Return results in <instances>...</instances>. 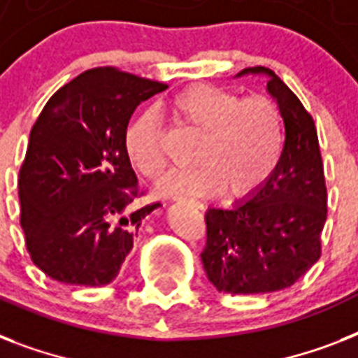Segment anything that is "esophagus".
I'll use <instances>...</instances> for the list:
<instances>
[{"label":"esophagus","instance_id":"esophagus-1","mask_svg":"<svg viewBox=\"0 0 358 358\" xmlns=\"http://www.w3.org/2000/svg\"><path fill=\"white\" fill-rule=\"evenodd\" d=\"M176 201H180V202H193V204H196V202L193 201V199H185V196H176Z\"/></svg>","mask_w":358,"mask_h":358}]
</instances>
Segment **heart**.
<instances>
[{"instance_id": "obj_1", "label": "heart", "mask_w": 358, "mask_h": 358, "mask_svg": "<svg viewBox=\"0 0 358 358\" xmlns=\"http://www.w3.org/2000/svg\"><path fill=\"white\" fill-rule=\"evenodd\" d=\"M174 119L201 131L195 167L173 169L157 182L159 195L215 193L221 187L232 196L260 189L275 173L284 148L280 109L266 94L241 98L221 87L193 85L171 100ZM124 152L129 163L148 178L165 167L162 126L146 109L124 131Z\"/></svg>"}]
</instances>
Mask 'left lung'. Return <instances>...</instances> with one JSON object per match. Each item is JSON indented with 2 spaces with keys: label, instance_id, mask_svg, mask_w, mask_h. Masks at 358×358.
I'll return each instance as SVG.
<instances>
[{
  "label": "left lung",
  "instance_id": "1",
  "mask_svg": "<svg viewBox=\"0 0 358 358\" xmlns=\"http://www.w3.org/2000/svg\"><path fill=\"white\" fill-rule=\"evenodd\" d=\"M266 76L267 92L284 120V148L275 173L234 206L206 212L202 264L217 292L271 294L289 288L322 255L327 187L314 120L299 98L264 66L241 76Z\"/></svg>",
  "mask_w": 358,
  "mask_h": 358
}]
</instances>
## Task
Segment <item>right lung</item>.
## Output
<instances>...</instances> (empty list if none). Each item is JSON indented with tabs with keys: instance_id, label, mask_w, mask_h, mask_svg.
I'll return each instance as SVG.
<instances>
[{
	"instance_id": "obj_1",
	"label": "right lung",
	"mask_w": 358,
	"mask_h": 358,
	"mask_svg": "<svg viewBox=\"0 0 358 358\" xmlns=\"http://www.w3.org/2000/svg\"><path fill=\"white\" fill-rule=\"evenodd\" d=\"M165 83L92 69L61 87L31 129L20 169V223L33 264L61 284L100 288L134 247L139 182L124 152L135 108Z\"/></svg>"
}]
</instances>
